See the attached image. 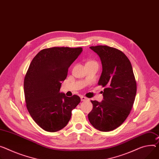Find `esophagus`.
I'll list each match as a JSON object with an SVG mask.
<instances>
[{
  "instance_id": "1",
  "label": "esophagus",
  "mask_w": 159,
  "mask_h": 159,
  "mask_svg": "<svg viewBox=\"0 0 159 159\" xmlns=\"http://www.w3.org/2000/svg\"><path fill=\"white\" fill-rule=\"evenodd\" d=\"M89 99L88 98H87L86 97H84V96H81V100L82 101H87Z\"/></svg>"
}]
</instances>
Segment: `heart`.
Instances as JSON below:
<instances>
[{"label": "heart", "instance_id": "heart-1", "mask_svg": "<svg viewBox=\"0 0 159 159\" xmlns=\"http://www.w3.org/2000/svg\"><path fill=\"white\" fill-rule=\"evenodd\" d=\"M89 62H93V61H89Z\"/></svg>", "mask_w": 159, "mask_h": 159}]
</instances>
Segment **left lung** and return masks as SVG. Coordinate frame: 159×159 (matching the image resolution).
I'll list each match as a JSON object with an SVG mask.
<instances>
[{"label": "left lung", "instance_id": "left-lung-1", "mask_svg": "<svg viewBox=\"0 0 159 159\" xmlns=\"http://www.w3.org/2000/svg\"><path fill=\"white\" fill-rule=\"evenodd\" d=\"M101 58L102 72L98 82L104 87L101 102L91 101L93 109L88 115L90 124L102 132L111 131L124 123L135 101L137 84L127 57L107 46L90 47Z\"/></svg>", "mask_w": 159, "mask_h": 159}]
</instances>
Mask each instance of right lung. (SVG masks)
<instances>
[{
	"label": "right lung",
	"mask_w": 159,
	"mask_h": 159,
	"mask_svg": "<svg viewBox=\"0 0 159 159\" xmlns=\"http://www.w3.org/2000/svg\"><path fill=\"white\" fill-rule=\"evenodd\" d=\"M81 47H53L41 50L32 60L24 78L27 110L41 128L57 132L65 127L72 109L80 102L76 95L60 93L68 69L81 53Z\"/></svg>",
	"instance_id": "right-lung-1"
}]
</instances>
